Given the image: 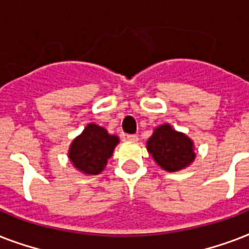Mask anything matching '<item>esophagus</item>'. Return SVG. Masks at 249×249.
<instances>
[{
	"label": "esophagus",
	"mask_w": 249,
	"mask_h": 249,
	"mask_svg": "<svg viewBox=\"0 0 249 249\" xmlns=\"http://www.w3.org/2000/svg\"><path fill=\"white\" fill-rule=\"evenodd\" d=\"M126 140L129 142H138V136H136V134H129V136H126Z\"/></svg>",
	"instance_id": "esophagus-1"
}]
</instances>
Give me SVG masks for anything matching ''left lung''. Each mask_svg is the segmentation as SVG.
I'll return each mask as SVG.
<instances>
[{
    "mask_svg": "<svg viewBox=\"0 0 249 249\" xmlns=\"http://www.w3.org/2000/svg\"><path fill=\"white\" fill-rule=\"evenodd\" d=\"M150 152L164 170L177 172L189 166L195 159L194 142L181 132L174 130L169 124L160 125L147 141Z\"/></svg>",
    "mask_w": 249,
    "mask_h": 249,
    "instance_id": "left-lung-1",
    "label": "left lung"
}]
</instances>
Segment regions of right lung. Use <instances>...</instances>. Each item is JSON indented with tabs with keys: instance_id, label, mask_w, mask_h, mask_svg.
<instances>
[{
	"instance_id": "1",
	"label": "right lung",
	"mask_w": 249,
	"mask_h": 249,
	"mask_svg": "<svg viewBox=\"0 0 249 249\" xmlns=\"http://www.w3.org/2000/svg\"><path fill=\"white\" fill-rule=\"evenodd\" d=\"M117 143L119 137L111 136L105 128L91 123L72 141L68 158L77 170L95 176L105 169Z\"/></svg>"
}]
</instances>
